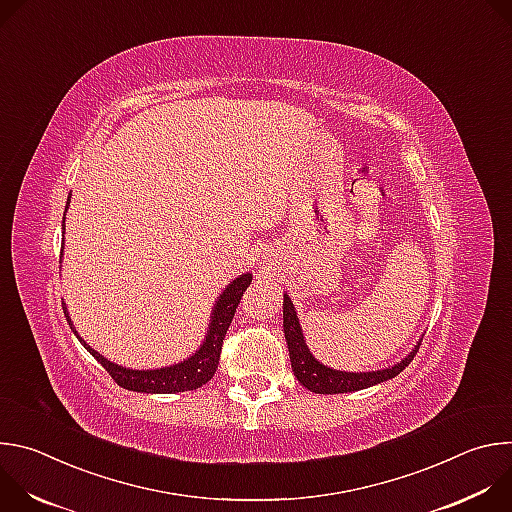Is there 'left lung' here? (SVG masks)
Instances as JSON below:
<instances>
[{
	"label": "left lung",
	"instance_id": "left-lung-1",
	"mask_svg": "<svg viewBox=\"0 0 512 512\" xmlns=\"http://www.w3.org/2000/svg\"><path fill=\"white\" fill-rule=\"evenodd\" d=\"M283 332H285L289 360H291V369H294V375L306 389H310L312 393H320V395L352 393V391H360V389L379 385L383 381H389V379L397 377L405 367H409V362L413 360V356L419 350V344H417L409 356H405L401 362H397L395 367H389L383 371L344 373V371L328 369L310 354V350L304 342V334H302L294 304H291V300L287 296H283Z\"/></svg>",
	"mask_w": 512,
	"mask_h": 512
}]
</instances>
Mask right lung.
<instances>
[{
	"label": "right lung",
	"instance_id": "1",
	"mask_svg": "<svg viewBox=\"0 0 512 512\" xmlns=\"http://www.w3.org/2000/svg\"><path fill=\"white\" fill-rule=\"evenodd\" d=\"M68 200H70V196H68ZM251 279H253L251 273H245V275L237 277L235 281H231L229 287L223 291L221 298H218V302L212 310L208 334H206V340L200 346V350H196L188 360L178 362V364H174V367L158 369V371H131V369L117 367V364H113L111 360L101 356L77 334L75 326L70 324L66 306H62V310H64L70 330L77 334L81 344L103 364V369L111 375V379L119 387H123L127 391H137V393H182V391H194V389L206 385L214 377V373L218 369V360H221L223 340H225L227 330L235 318L243 291L249 287Z\"/></svg>",
	"mask_w": 512,
	"mask_h": 512
}]
</instances>
